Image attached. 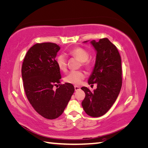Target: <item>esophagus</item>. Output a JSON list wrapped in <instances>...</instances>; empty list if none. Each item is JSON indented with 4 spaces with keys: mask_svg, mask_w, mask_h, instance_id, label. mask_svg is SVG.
I'll list each match as a JSON object with an SVG mask.
<instances>
[{
    "mask_svg": "<svg viewBox=\"0 0 148 148\" xmlns=\"http://www.w3.org/2000/svg\"><path fill=\"white\" fill-rule=\"evenodd\" d=\"M74 88H75V91H77L78 90V89H80V87L79 86H74Z\"/></svg>",
    "mask_w": 148,
    "mask_h": 148,
    "instance_id": "esophagus-1",
    "label": "esophagus"
}]
</instances>
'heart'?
<instances>
[{"label": "heart", "mask_w": 148, "mask_h": 148, "mask_svg": "<svg viewBox=\"0 0 148 148\" xmlns=\"http://www.w3.org/2000/svg\"><path fill=\"white\" fill-rule=\"evenodd\" d=\"M70 55L78 59L82 62V65L86 69H90L92 64L91 61L88 60L89 53L85 49L77 47L71 49L69 52ZM56 63L59 69L63 71H65L67 69L66 58L63 53L58 55L56 57ZM85 78V74L81 71H71L67 74L65 78L64 81L66 83L77 85L81 83L82 80Z\"/></svg>", "instance_id": "1"}]
</instances>
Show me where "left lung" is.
<instances>
[{
  "label": "left lung",
  "mask_w": 148,
  "mask_h": 148,
  "mask_svg": "<svg viewBox=\"0 0 148 148\" xmlns=\"http://www.w3.org/2000/svg\"><path fill=\"white\" fill-rule=\"evenodd\" d=\"M91 44L96 51V58L88 83H96L97 88L92 92L86 87L81 88L86 95L82 104L88 115L98 117L110 109L119 95L122 84V62L117 47L107 38L98 42L93 40Z\"/></svg>",
  "instance_id": "left-lung-1"
}]
</instances>
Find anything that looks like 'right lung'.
<instances>
[{
    "label": "right lung",
    "instance_id": "right-lung-1",
    "mask_svg": "<svg viewBox=\"0 0 148 148\" xmlns=\"http://www.w3.org/2000/svg\"><path fill=\"white\" fill-rule=\"evenodd\" d=\"M60 49L55 43L36 44L26 53L21 68L29 103L39 114L51 120L63 113L75 91L73 84H59L61 75L55 58ZM54 86L58 87L56 91Z\"/></svg>",
    "mask_w": 148,
    "mask_h": 148
}]
</instances>
